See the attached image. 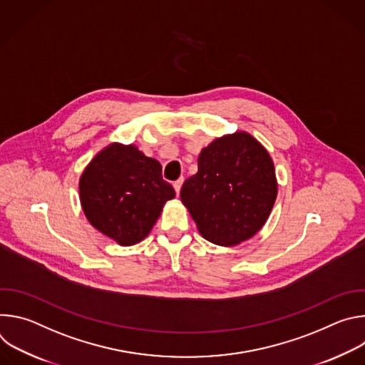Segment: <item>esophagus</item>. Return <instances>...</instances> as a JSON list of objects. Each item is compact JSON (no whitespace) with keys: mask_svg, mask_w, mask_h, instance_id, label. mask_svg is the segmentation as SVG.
<instances>
[{"mask_svg":"<svg viewBox=\"0 0 365 365\" xmlns=\"http://www.w3.org/2000/svg\"><path fill=\"white\" fill-rule=\"evenodd\" d=\"M182 183H183V179H182V178L178 179L176 182H173V187H175V190H176V195H179L180 187H182Z\"/></svg>","mask_w":365,"mask_h":365,"instance_id":"34e87169","label":"esophagus"}]
</instances>
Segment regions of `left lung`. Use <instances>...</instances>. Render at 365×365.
I'll list each match as a JSON object with an SVG mask.
<instances>
[{
    "label": "left lung",
    "instance_id": "obj_1",
    "mask_svg": "<svg viewBox=\"0 0 365 365\" xmlns=\"http://www.w3.org/2000/svg\"><path fill=\"white\" fill-rule=\"evenodd\" d=\"M277 196L274 165L248 133L217 138L197 158V172L185 180L180 199L203 238L237 245L267 221Z\"/></svg>",
    "mask_w": 365,
    "mask_h": 365
}]
</instances>
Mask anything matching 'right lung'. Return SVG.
<instances>
[{"label":"right lung","mask_w":365,"mask_h":365,"mask_svg":"<svg viewBox=\"0 0 365 365\" xmlns=\"http://www.w3.org/2000/svg\"><path fill=\"white\" fill-rule=\"evenodd\" d=\"M79 193L88 221L120 245L145 238L175 197L160 163L131 144H111L98 153L81 176Z\"/></svg>","instance_id":"right-lung-1"}]
</instances>
